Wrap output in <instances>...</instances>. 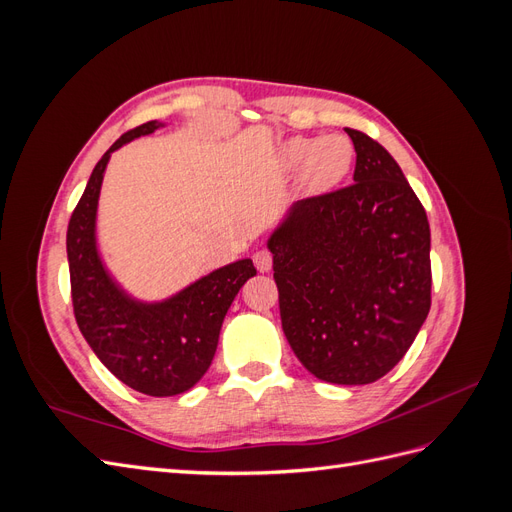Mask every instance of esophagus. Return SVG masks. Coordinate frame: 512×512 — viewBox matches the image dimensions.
Listing matches in <instances>:
<instances>
[{
    "label": "esophagus",
    "instance_id": "obj_1",
    "mask_svg": "<svg viewBox=\"0 0 512 512\" xmlns=\"http://www.w3.org/2000/svg\"><path fill=\"white\" fill-rule=\"evenodd\" d=\"M252 260H254V265H256V269H258L260 273H267V271H271V267H273V256H271L269 250H258V252L252 256Z\"/></svg>",
    "mask_w": 512,
    "mask_h": 512
}]
</instances>
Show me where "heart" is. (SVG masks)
<instances>
[{"label":"heart","mask_w":512,"mask_h":512,"mask_svg":"<svg viewBox=\"0 0 512 512\" xmlns=\"http://www.w3.org/2000/svg\"><path fill=\"white\" fill-rule=\"evenodd\" d=\"M282 162L286 168H301L305 190L324 192L335 188L350 173L354 147L342 134L297 136L282 147Z\"/></svg>","instance_id":"obj_1"}]
</instances>
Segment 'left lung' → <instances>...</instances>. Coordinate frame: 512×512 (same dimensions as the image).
Here are the masks:
<instances>
[{
  "instance_id": "1",
  "label": "left lung",
  "mask_w": 512,
  "mask_h": 512,
  "mask_svg": "<svg viewBox=\"0 0 512 512\" xmlns=\"http://www.w3.org/2000/svg\"><path fill=\"white\" fill-rule=\"evenodd\" d=\"M346 132L354 183L299 200L269 250L297 359L324 382L369 384L404 359L429 314L431 235L391 153Z\"/></svg>"
}]
</instances>
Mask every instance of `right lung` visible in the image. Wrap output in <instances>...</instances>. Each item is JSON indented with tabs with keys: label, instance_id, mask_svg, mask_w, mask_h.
Listing matches in <instances>:
<instances>
[{
	"label": "right lung",
	"instance_id": "add662e5",
	"mask_svg": "<svg viewBox=\"0 0 512 512\" xmlns=\"http://www.w3.org/2000/svg\"><path fill=\"white\" fill-rule=\"evenodd\" d=\"M162 123L147 121L119 136L91 173L68 224V262L74 318L104 367L130 389L179 395L205 376L230 303L256 275L250 258L232 262L164 303H138L104 271L96 250V209L104 168L115 149L151 134Z\"/></svg>",
	"mask_w": 512,
	"mask_h": 512
}]
</instances>
